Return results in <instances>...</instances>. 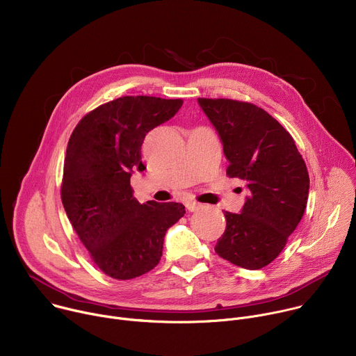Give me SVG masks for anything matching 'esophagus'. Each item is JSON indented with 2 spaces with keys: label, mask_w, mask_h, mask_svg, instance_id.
Returning <instances> with one entry per match:
<instances>
[{
  "label": "esophagus",
  "mask_w": 356,
  "mask_h": 356,
  "mask_svg": "<svg viewBox=\"0 0 356 356\" xmlns=\"http://www.w3.org/2000/svg\"><path fill=\"white\" fill-rule=\"evenodd\" d=\"M186 209H187L188 211H197V210L201 209V204H200V202H197V201L187 200V201H186Z\"/></svg>",
  "instance_id": "1"
}]
</instances>
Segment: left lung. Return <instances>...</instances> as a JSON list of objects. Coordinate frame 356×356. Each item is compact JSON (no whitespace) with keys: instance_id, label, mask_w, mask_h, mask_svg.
Here are the masks:
<instances>
[{"instance_id":"left-lung-1","label":"left lung","mask_w":356,"mask_h":356,"mask_svg":"<svg viewBox=\"0 0 356 356\" xmlns=\"http://www.w3.org/2000/svg\"><path fill=\"white\" fill-rule=\"evenodd\" d=\"M222 143L227 175L246 183L239 214L225 211L218 255L257 270L277 258L307 206L309 172L291 135L265 110L227 98H198Z\"/></svg>"}]
</instances>
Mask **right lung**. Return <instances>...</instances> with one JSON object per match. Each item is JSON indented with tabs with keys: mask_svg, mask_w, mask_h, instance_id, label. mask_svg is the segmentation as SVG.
Here are the masks:
<instances>
[{
	"mask_svg": "<svg viewBox=\"0 0 356 356\" xmlns=\"http://www.w3.org/2000/svg\"><path fill=\"white\" fill-rule=\"evenodd\" d=\"M181 99L127 95L88 113L74 128L66 150L62 202L95 265L127 280L154 269L166 231L184 214L180 202L132 195L131 176L143 172L146 134L169 121Z\"/></svg>",
	"mask_w": 356,
	"mask_h": 356,
	"instance_id": "right-lung-1",
	"label": "right lung"
}]
</instances>
